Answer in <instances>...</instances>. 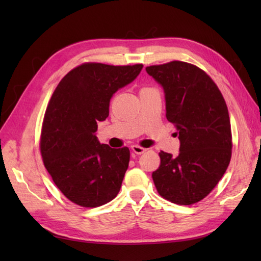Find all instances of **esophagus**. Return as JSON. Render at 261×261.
<instances>
[{
  "label": "esophagus",
  "mask_w": 261,
  "mask_h": 261,
  "mask_svg": "<svg viewBox=\"0 0 261 261\" xmlns=\"http://www.w3.org/2000/svg\"><path fill=\"white\" fill-rule=\"evenodd\" d=\"M131 149H132V151H134V152H135V153H137V154H141V153H143V152H145V151L147 150L146 148H142V147L138 146V145L131 146Z\"/></svg>",
  "instance_id": "obj_1"
}]
</instances>
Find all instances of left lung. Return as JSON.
<instances>
[{
	"instance_id": "left-lung-1",
	"label": "left lung",
	"mask_w": 261,
	"mask_h": 261,
	"mask_svg": "<svg viewBox=\"0 0 261 261\" xmlns=\"http://www.w3.org/2000/svg\"><path fill=\"white\" fill-rule=\"evenodd\" d=\"M146 70L164 87L166 118L180 141L177 157L159 152L154 186L171 203L195 204L213 191L230 164L228 107L213 80L195 65L174 60Z\"/></svg>"
}]
</instances>
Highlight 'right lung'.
<instances>
[{"mask_svg":"<svg viewBox=\"0 0 261 261\" xmlns=\"http://www.w3.org/2000/svg\"><path fill=\"white\" fill-rule=\"evenodd\" d=\"M142 67L84 63L63 77L48 103L40 135L42 162L59 191L80 206H101L118 195L130 150L101 145L95 132L97 122L109 116L113 94Z\"/></svg>","mask_w":261,"mask_h":261,"instance_id":"obj_1","label":"right lung"}]
</instances>
